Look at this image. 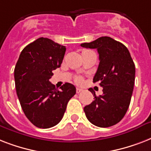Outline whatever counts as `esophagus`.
I'll list each match as a JSON object with an SVG mask.
<instances>
[{
	"label": "esophagus",
	"instance_id": "1",
	"mask_svg": "<svg viewBox=\"0 0 151 151\" xmlns=\"http://www.w3.org/2000/svg\"><path fill=\"white\" fill-rule=\"evenodd\" d=\"M83 91V89H81V88H76V92L77 93H80V92H81Z\"/></svg>",
	"mask_w": 151,
	"mask_h": 151
}]
</instances>
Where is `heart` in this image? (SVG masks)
I'll use <instances>...</instances> for the list:
<instances>
[{
  "label": "heart",
  "mask_w": 151,
  "mask_h": 151,
  "mask_svg": "<svg viewBox=\"0 0 151 151\" xmlns=\"http://www.w3.org/2000/svg\"><path fill=\"white\" fill-rule=\"evenodd\" d=\"M83 78H81V77H78V78H75V82L78 85H81V84H82L83 83Z\"/></svg>",
  "instance_id": "obj_1"
}]
</instances>
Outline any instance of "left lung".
Returning <instances> with one entry per match:
<instances>
[{"label":"left lung","mask_w":151,"mask_h":151,"mask_svg":"<svg viewBox=\"0 0 151 151\" xmlns=\"http://www.w3.org/2000/svg\"><path fill=\"white\" fill-rule=\"evenodd\" d=\"M81 47L96 48L99 64L93 82H99L103 95L85 106L84 111L88 120L96 126L107 128L114 125L124 117L129 109L135 83V64L129 51L119 41L110 37H101Z\"/></svg>","instance_id":"1"}]
</instances>
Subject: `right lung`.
I'll list each match as a JSON object with an SVG mask.
<instances>
[{
	"label": "right lung",
	"mask_w": 151,
	"mask_h": 151,
	"mask_svg": "<svg viewBox=\"0 0 151 151\" xmlns=\"http://www.w3.org/2000/svg\"><path fill=\"white\" fill-rule=\"evenodd\" d=\"M66 47L40 37L21 52L14 71L15 88L26 117L40 129L56 125L63 117L76 88L65 83L57 89L49 81L61 66Z\"/></svg>",
	"instance_id": "add662e5"
}]
</instances>
